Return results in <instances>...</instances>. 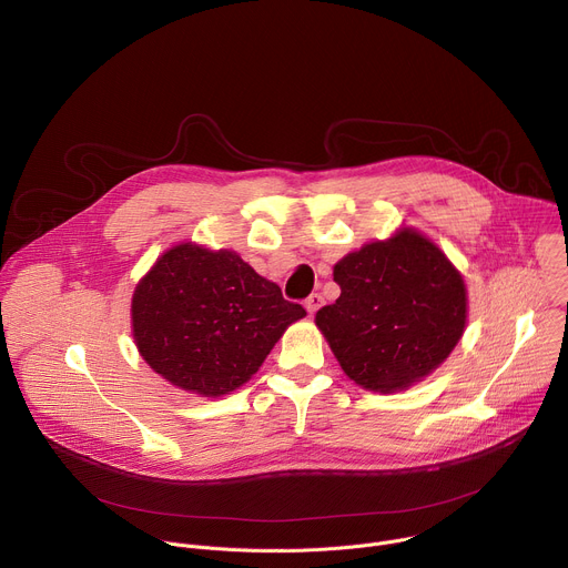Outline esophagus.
Instances as JSON below:
<instances>
[{"label":"esophagus","instance_id":"obj_1","mask_svg":"<svg viewBox=\"0 0 568 568\" xmlns=\"http://www.w3.org/2000/svg\"><path fill=\"white\" fill-rule=\"evenodd\" d=\"M321 305H323V296H321V294H310V296L305 298V310H307L310 316H314V312H316Z\"/></svg>","mask_w":568,"mask_h":568}]
</instances>
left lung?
Listing matches in <instances>:
<instances>
[{
  "label": "left lung",
  "mask_w": 568,
  "mask_h": 568,
  "mask_svg": "<svg viewBox=\"0 0 568 568\" xmlns=\"http://www.w3.org/2000/svg\"><path fill=\"white\" fill-rule=\"evenodd\" d=\"M342 287L314 316L344 373L362 388L395 393L423 382L456 348L467 323V287L434 240L402 226L346 254Z\"/></svg>",
  "instance_id": "left-lung-1"
}]
</instances>
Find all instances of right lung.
Returning <instances> with one entry per match:
<instances>
[{
	"instance_id": "obj_1",
	"label": "right lung",
	"mask_w": 568,
	"mask_h": 568,
	"mask_svg": "<svg viewBox=\"0 0 568 568\" xmlns=\"http://www.w3.org/2000/svg\"><path fill=\"white\" fill-rule=\"evenodd\" d=\"M298 303L233 250L180 242L136 283L132 337L145 364L173 386L220 397L254 377L294 321Z\"/></svg>"
}]
</instances>
